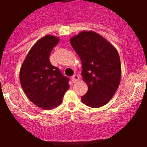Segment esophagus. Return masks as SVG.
Masks as SVG:
<instances>
[{"mask_svg":"<svg viewBox=\"0 0 147 147\" xmlns=\"http://www.w3.org/2000/svg\"><path fill=\"white\" fill-rule=\"evenodd\" d=\"M78 80H79V76H78V75H74V76L71 77V81H72V82H77Z\"/></svg>","mask_w":147,"mask_h":147,"instance_id":"34e87169","label":"esophagus"}]
</instances>
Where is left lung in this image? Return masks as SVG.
<instances>
[{"mask_svg": "<svg viewBox=\"0 0 147 147\" xmlns=\"http://www.w3.org/2000/svg\"><path fill=\"white\" fill-rule=\"evenodd\" d=\"M80 57L83 80L88 85L82 101L91 107L104 106L115 94L121 82V66L116 49L93 31H82L70 40Z\"/></svg>", "mask_w": 147, "mask_h": 147, "instance_id": "8db88e82", "label": "left lung"}]
</instances>
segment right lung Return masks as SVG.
Segmentation results:
<instances>
[{"instance_id":"add662e5","label":"right lung","mask_w":147,"mask_h":147,"mask_svg":"<svg viewBox=\"0 0 147 147\" xmlns=\"http://www.w3.org/2000/svg\"><path fill=\"white\" fill-rule=\"evenodd\" d=\"M59 40L51 35L38 40L26 55L20 71L24 93L30 101L42 109L57 107L69 88V78L49 61L51 52Z\"/></svg>"}]
</instances>
